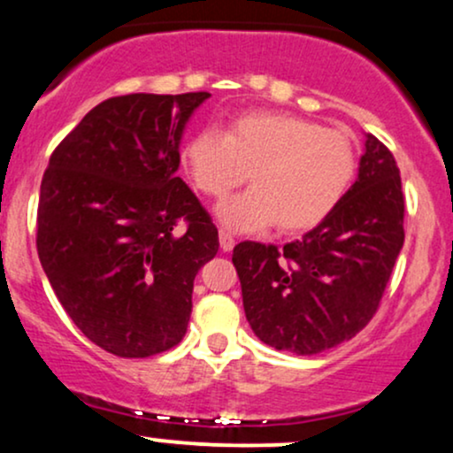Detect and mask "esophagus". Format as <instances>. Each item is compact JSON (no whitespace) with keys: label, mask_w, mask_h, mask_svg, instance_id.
<instances>
[{"label":"esophagus","mask_w":453,"mask_h":453,"mask_svg":"<svg viewBox=\"0 0 453 453\" xmlns=\"http://www.w3.org/2000/svg\"><path fill=\"white\" fill-rule=\"evenodd\" d=\"M219 244H221V251L223 253H227V251H232L234 249V244H236V241H234V236L230 232H219Z\"/></svg>","instance_id":"esophagus-1"}]
</instances>
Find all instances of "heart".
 Segmentation results:
<instances>
[{"instance_id":"1","label":"heart","mask_w":453,"mask_h":453,"mask_svg":"<svg viewBox=\"0 0 453 453\" xmlns=\"http://www.w3.org/2000/svg\"><path fill=\"white\" fill-rule=\"evenodd\" d=\"M183 164L202 194L226 197L217 206L232 232L283 234L313 230L334 212L357 173V150L347 134L292 112L251 111L234 117L226 136L200 129L183 147Z\"/></svg>"}]
</instances>
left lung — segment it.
I'll return each instance as SVG.
<instances>
[{"label":"left lung","instance_id":"8db88e82","mask_svg":"<svg viewBox=\"0 0 453 453\" xmlns=\"http://www.w3.org/2000/svg\"><path fill=\"white\" fill-rule=\"evenodd\" d=\"M398 165L372 134L356 183L334 212L283 249L234 247L242 306L256 336L279 351L315 356L353 339L377 313L404 242Z\"/></svg>","mask_w":453,"mask_h":453}]
</instances>
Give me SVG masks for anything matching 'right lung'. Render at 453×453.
<instances>
[{"label":"right lung","mask_w":453,"mask_h":453,"mask_svg":"<svg viewBox=\"0 0 453 453\" xmlns=\"http://www.w3.org/2000/svg\"><path fill=\"white\" fill-rule=\"evenodd\" d=\"M211 93L111 97L50 155L38 256L78 330L119 357L179 345L197 270L219 251L209 212L176 170L191 114Z\"/></svg>","instance_id":"1"}]
</instances>
